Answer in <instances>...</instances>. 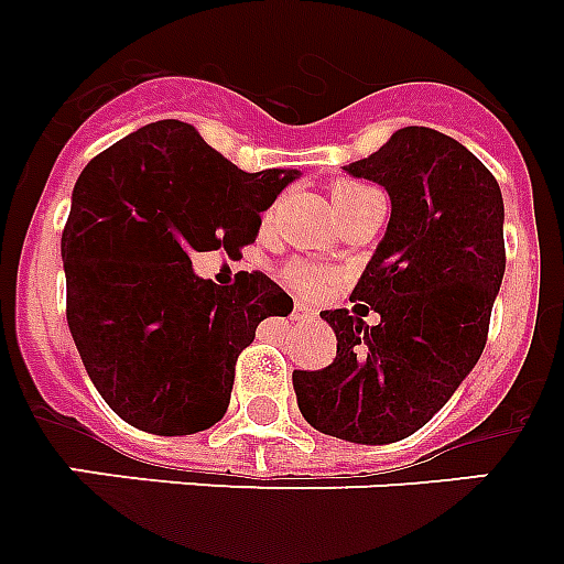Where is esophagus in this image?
Here are the masks:
<instances>
[{
    "label": "esophagus",
    "instance_id": "34e87169",
    "mask_svg": "<svg viewBox=\"0 0 564 564\" xmlns=\"http://www.w3.org/2000/svg\"><path fill=\"white\" fill-rule=\"evenodd\" d=\"M317 317V314H314V311L308 308V305H303V303H296L294 305V319H300V323H311V319Z\"/></svg>",
    "mask_w": 564,
    "mask_h": 564
}]
</instances>
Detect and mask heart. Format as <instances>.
<instances>
[{"mask_svg":"<svg viewBox=\"0 0 564 564\" xmlns=\"http://www.w3.org/2000/svg\"><path fill=\"white\" fill-rule=\"evenodd\" d=\"M376 188L364 186V183H355V180H335L332 183V200H335V209L340 218L352 215L360 206L378 200ZM323 270H317L314 264H305V261H294L285 268V282L294 291H303V294H317L319 285H323Z\"/></svg>","mask_w":564,"mask_h":564,"instance_id":"b5f03b06","label":"heart"}]
</instances>
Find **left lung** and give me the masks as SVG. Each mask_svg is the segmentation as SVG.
I'll use <instances>...</instances> for the list:
<instances>
[{
  "mask_svg": "<svg viewBox=\"0 0 564 564\" xmlns=\"http://www.w3.org/2000/svg\"><path fill=\"white\" fill-rule=\"evenodd\" d=\"M352 177L390 195V224L352 291L355 311H323L337 355L294 369L300 413L319 434L360 445L399 443L434 419L471 372L501 291L503 197L498 180L457 139L395 130ZM372 307L382 317L362 323Z\"/></svg>",
  "mask_w": 564,
  "mask_h": 564,
  "instance_id": "obj_1",
  "label": "left lung"
}]
</instances>
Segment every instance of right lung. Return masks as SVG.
<instances>
[{
    "instance_id": "add662e5",
    "label": "right lung",
    "mask_w": 564,
    "mask_h": 564,
    "mask_svg": "<svg viewBox=\"0 0 564 564\" xmlns=\"http://www.w3.org/2000/svg\"><path fill=\"white\" fill-rule=\"evenodd\" d=\"M296 174H247L177 119L139 128L80 171L61 238L66 319L128 425L183 436L227 413L238 355L294 300L259 270L215 285L192 256L253 245L261 212Z\"/></svg>"
}]
</instances>
